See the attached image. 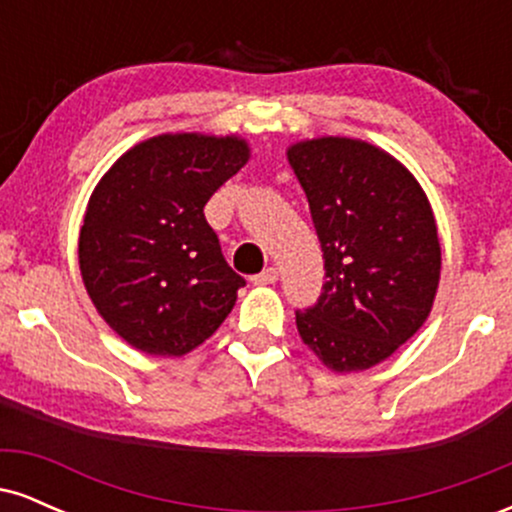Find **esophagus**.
Listing matches in <instances>:
<instances>
[{
  "mask_svg": "<svg viewBox=\"0 0 512 512\" xmlns=\"http://www.w3.org/2000/svg\"><path fill=\"white\" fill-rule=\"evenodd\" d=\"M276 279H279V272H276V267H267V269H264V272L252 276L250 281L255 286H267V284H274Z\"/></svg>",
  "mask_w": 512,
  "mask_h": 512,
  "instance_id": "1",
  "label": "esophagus"
}]
</instances>
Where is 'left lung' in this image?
Returning a JSON list of instances; mask_svg holds the SVG:
<instances>
[{"label":"left lung","instance_id":"8db88e82","mask_svg":"<svg viewBox=\"0 0 512 512\" xmlns=\"http://www.w3.org/2000/svg\"><path fill=\"white\" fill-rule=\"evenodd\" d=\"M325 260V284L296 310L301 339L339 373L395 354L431 313L440 243L431 204L385 151L346 137L289 149Z\"/></svg>","mask_w":512,"mask_h":512}]
</instances>
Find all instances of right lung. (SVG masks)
<instances>
[{"label": "right lung", "mask_w": 512, "mask_h": 512, "mask_svg": "<svg viewBox=\"0 0 512 512\" xmlns=\"http://www.w3.org/2000/svg\"><path fill=\"white\" fill-rule=\"evenodd\" d=\"M238 137L163 134L129 149L88 202L79 264L103 320L151 356H182L219 330L245 279L204 207L248 163Z\"/></svg>", "instance_id": "right-lung-1"}]
</instances>
